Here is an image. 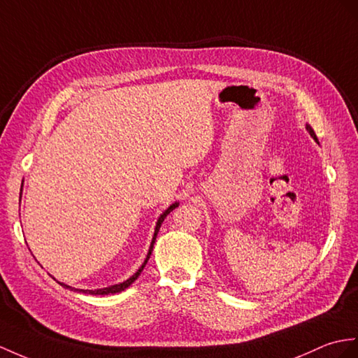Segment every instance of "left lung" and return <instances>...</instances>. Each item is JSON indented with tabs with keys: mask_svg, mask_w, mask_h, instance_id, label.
Returning <instances> with one entry per match:
<instances>
[{
	"mask_svg": "<svg viewBox=\"0 0 358 358\" xmlns=\"http://www.w3.org/2000/svg\"><path fill=\"white\" fill-rule=\"evenodd\" d=\"M308 130H310V135H311L313 138H315V139H316V141H317V138H316V134H315V130H313L311 127H308Z\"/></svg>",
	"mask_w": 358,
	"mask_h": 358,
	"instance_id": "1",
	"label": "left lung"
}]
</instances>
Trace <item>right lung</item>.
I'll return each mask as SVG.
<instances>
[{"instance_id":"add662e5","label":"right lung","mask_w":358,"mask_h":358,"mask_svg":"<svg viewBox=\"0 0 358 358\" xmlns=\"http://www.w3.org/2000/svg\"><path fill=\"white\" fill-rule=\"evenodd\" d=\"M178 206V203H173L167 211H165L161 217H159V220H158V223H156V228H155V235H153V240H152V245H150V249H149V254H147V258H145V261H144V264L138 268V272L134 275V276H130L127 281H124V282H121V284H115V285H110V287H106V289H100V290H78V289H74V290H77V292H85V293H90V294H113V293H118V292H123L124 289H127V287L132 284L136 278L141 275V272H143V268L145 267V264H147V261H149V258H150V255H152V250H153V245H155V240H156V235H158V232H159V228H161V224H162V222H164V219L165 217H167L174 208ZM62 285H65V284H62ZM65 287H68V285H65Z\"/></svg>"}]
</instances>
